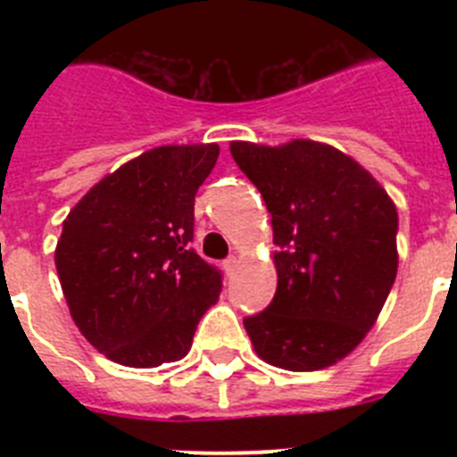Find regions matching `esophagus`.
Returning <instances> with one entry per match:
<instances>
[{
  "label": "esophagus",
  "mask_w": 457,
  "mask_h": 457,
  "mask_svg": "<svg viewBox=\"0 0 457 457\" xmlns=\"http://www.w3.org/2000/svg\"><path fill=\"white\" fill-rule=\"evenodd\" d=\"M237 263H240V261H237L236 256L226 258V261H224V265H221V268H224V272H226V277H231V274L236 272V270H237Z\"/></svg>",
  "instance_id": "esophagus-1"
}]
</instances>
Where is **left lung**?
<instances>
[{
  "label": "left lung",
  "mask_w": 457,
  "mask_h": 457,
  "mask_svg": "<svg viewBox=\"0 0 457 457\" xmlns=\"http://www.w3.org/2000/svg\"><path fill=\"white\" fill-rule=\"evenodd\" d=\"M272 215L277 293L245 318L256 354L295 373L348 357L378 320L398 272V212L357 160L329 144L231 141Z\"/></svg>",
  "instance_id": "obj_1"
}]
</instances>
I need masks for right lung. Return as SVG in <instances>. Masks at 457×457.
I'll use <instances>...</instances> for the list:
<instances>
[{"mask_svg": "<svg viewBox=\"0 0 457 457\" xmlns=\"http://www.w3.org/2000/svg\"><path fill=\"white\" fill-rule=\"evenodd\" d=\"M217 144L141 153L84 194L63 220L54 263L82 337L116 364L155 369L192 348L221 274L189 249L194 196Z\"/></svg>", "mask_w": 457, "mask_h": 457, "instance_id": "right-lung-1", "label": "right lung"}]
</instances>
